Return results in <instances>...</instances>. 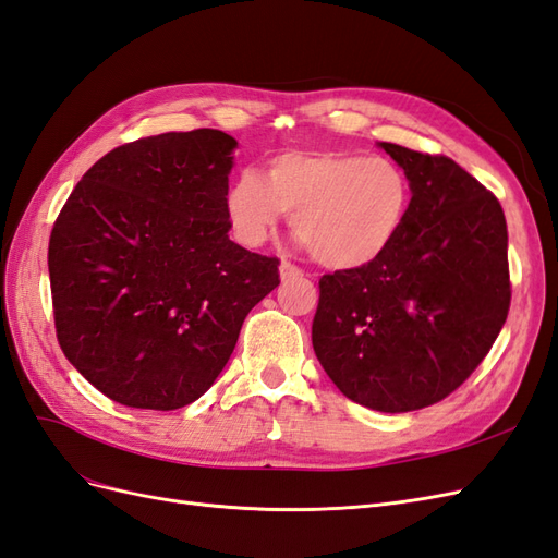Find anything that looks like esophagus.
<instances>
[{
    "label": "esophagus",
    "mask_w": 558,
    "mask_h": 558,
    "mask_svg": "<svg viewBox=\"0 0 558 558\" xmlns=\"http://www.w3.org/2000/svg\"><path fill=\"white\" fill-rule=\"evenodd\" d=\"M279 277H281V281H293V279L305 277V272H302L300 267H295L291 263H281L279 265Z\"/></svg>",
    "instance_id": "34e87169"
}]
</instances>
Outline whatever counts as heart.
<instances>
[{"label":"heart","instance_id":"b5f03b06","mask_svg":"<svg viewBox=\"0 0 558 558\" xmlns=\"http://www.w3.org/2000/svg\"><path fill=\"white\" fill-rule=\"evenodd\" d=\"M228 226L258 248L293 214V230L332 269H361L396 244L412 207L408 174L388 158L335 150H283L263 177L244 170L226 191Z\"/></svg>","mask_w":558,"mask_h":558}]
</instances>
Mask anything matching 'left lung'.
Masks as SVG:
<instances>
[{"label": "left lung", "mask_w": 558, "mask_h": 558, "mask_svg": "<svg viewBox=\"0 0 558 558\" xmlns=\"http://www.w3.org/2000/svg\"><path fill=\"white\" fill-rule=\"evenodd\" d=\"M377 146L410 179V216L377 263L318 281L312 344L349 400L398 414L447 398L496 342L510 310L508 226L461 165Z\"/></svg>", "instance_id": "1"}]
</instances>
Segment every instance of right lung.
Wrapping results in <instances>:
<instances>
[{
    "label": "right lung",
    "instance_id": "right-lung-1",
    "mask_svg": "<svg viewBox=\"0 0 558 558\" xmlns=\"http://www.w3.org/2000/svg\"><path fill=\"white\" fill-rule=\"evenodd\" d=\"M238 140L165 132L113 148L76 183L50 232L58 342L107 398L179 410L221 375L279 260L228 238Z\"/></svg>",
    "mask_w": 558,
    "mask_h": 558
}]
</instances>
